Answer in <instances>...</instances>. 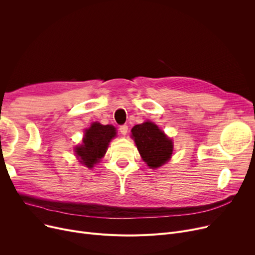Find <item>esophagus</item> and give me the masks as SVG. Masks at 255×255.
<instances>
[{"mask_svg": "<svg viewBox=\"0 0 255 255\" xmlns=\"http://www.w3.org/2000/svg\"><path fill=\"white\" fill-rule=\"evenodd\" d=\"M120 132L122 133L123 135H126L127 132H128V126L127 125H122L120 127Z\"/></svg>", "mask_w": 255, "mask_h": 255, "instance_id": "obj_1", "label": "esophagus"}]
</instances>
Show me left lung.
I'll use <instances>...</instances> for the list:
<instances>
[{"label": "left lung", "instance_id": "obj_1", "mask_svg": "<svg viewBox=\"0 0 255 255\" xmlns=\"http://www.w3.org/2000/svg\"><path fill=\"white\" fill-rule=\"evenodd\" d=\"M131 133L142 160L150 168L162 166L170 159L173 142L153 122L148 121L135 125L131 129Z\"/></svg>", "mask_w": 255, "mask_h": 255}]
</instances>
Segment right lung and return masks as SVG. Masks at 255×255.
<instances>
[{
    "mask_svg": "<svg viewBox=\"0 0 255 255\" xmlns=\"http://www.w3.org/2000/svg\"><path fill=\"white\" fill-rule=\"evenodd\" d=\"M117 130L113 125H102L98 122L91 124L90 128L85 130L83 143L75 146V154L79 162L88 168L94 167L100 162L105 155L111 140L116 137Z\"/></svg>",
    "mask_w": 255,
    "mask_h": 255,
    "instance_id": "obj_1",
    "label": "right lung"
}]
</instances>
